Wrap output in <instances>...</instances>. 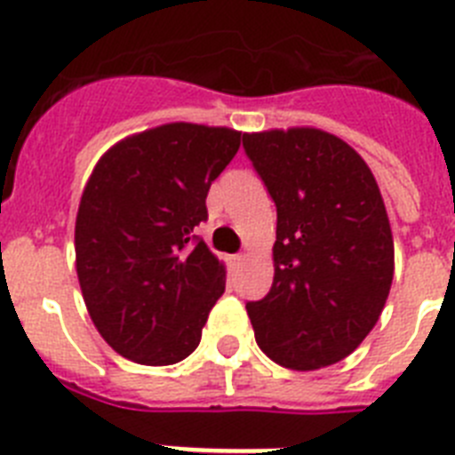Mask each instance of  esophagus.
Masks as SVG:
<instances>
[{
	"label": "esophagus",
	"instance_id": "esophagus-1",
	"mask_svg": "<svg viewBox=\"0 0 455 455\" xmlns=\"http://www.w3.org/2000/svg\"><path fill=\"white\" fill-rule=\"evenodd\" d=\"M246 259H248V257H246V255H241V252H239V255L230 257V262H232V267H235V268H239L241 264H246Z\"/></svg>",
	"mask_w": 455,
	"mask_h": 455
}]
</instances>
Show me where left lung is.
Masks as SVG:
<instances>
[{
    "mask_svg": "<svg viewBox=\"0 0 455 455\" xmlns=\"http://www.w3.org/2000/svg\"><path fill=\"white\" fill-rule=\"evenodd\" d=\"M277 209L273 284L248 303L257 347L293 371L351 355L371 332L394 277V239L371 168L316 127L243 134Z\"/></svg>",
    "mask_w": 455,
    "mask_h": 455,
    "instance_id": "8db88e82",
    "label": "left lung"
}]
</instances>
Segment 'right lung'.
Listing matches in <instances>:
<instances>
[{"instance_id": "right-lung-1", "label": "right lung", "mask_w": 455, "mask_h": 455, "mask_svg": "<svg viewBox=\"0 0 455 455\" xmlns=\"http://www.w3.org/2000/svg\"><path fill=\"white\" fill-rule=\"evenodd\" d=\"M241 132L168 123L108 148L92 168L75 223V262L88 315L132 363L191 355L225 291V264L196 241L207 191Z\"/></svg>"}]
</instances>
